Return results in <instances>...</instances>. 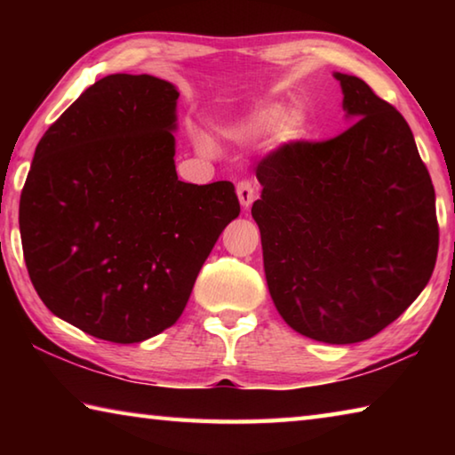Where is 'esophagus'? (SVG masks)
<instances>
[{
  "mask_svg": "<svg viewBox=\"0 0 455 455\" xmlns=\"http://www.w3.org/2000/svg\"><path fill=\"white\" fill-rule=\"evenodd\" d=\"M236 195H238V200H241L243 209H249L252 200H255V184L251 180H241L236 184Z\"/></svg>",
  "mask_w": 455,
  "mask_h": 455,
  "instance_id": "1",
  "label": "esophagus"
}]
</instances>
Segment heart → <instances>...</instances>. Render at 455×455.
Instances as JSON below:
<instances>
[{"label": "heart", "mask_w": 455, "mask_h": 455, "mask_svg": "<svg viewBox=\"0 0 455 455\" xmlns=\"http://www.w3.org/2000/svg\"><path fill=\"white\" fill-rule=\"evenodd\" d=\"M283 120V108L281 106H265L260 110L252 112L249 118L243 120L241 124L230 128V134L235 136H260L271 132L275 126H279V122ZM305 126V120L301 116V112H292L283 122V136L284 138H297L301 136ZM198 146L203 150H209V144L204 140H198Z\"/></svg>", "instance_id": "heart-1"}]
</instances>
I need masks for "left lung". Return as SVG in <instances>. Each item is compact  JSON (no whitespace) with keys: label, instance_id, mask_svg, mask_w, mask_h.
Returning <instances> with one entry per match:
<instances>
[{"label":"left lung","instance_id":"1","mask_svg":"<svg viewBox=\"0 0 455 455\" xmlns=\"http://www.w3.org/2000/svg\"><path fill=\"white\" fill-rule=\"evenodd\" d=\"M355 122L281 144L257 164L252 204L268 292L315 341L359 343L426 287L440 244L435 192L405 118L357 76L335 74Z\"/></svg>","mask_w":455,"mask_h":455}]
</instances>
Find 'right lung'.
I'll return each instance as SVG.
<instances>
[{
    "label": "right lung",
    "mask_w": 455,
    "mask_h": 455,
    "mask_svg": "<svg viewBox=\"0 0 455 455\" xmlns=\"http://www.w3.org/2000/svg\"><path fill=\"white\" fill-rule=\"evenodd\" d=\"M176 100L148 74L98 80L45 130L20 198L34 289L92 337L140 343L174 325L238 217L235 184L179 180Z\"/></svg>",
    "instance_id": "add662e5"
}]
</instances>
